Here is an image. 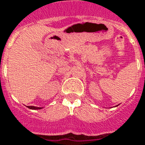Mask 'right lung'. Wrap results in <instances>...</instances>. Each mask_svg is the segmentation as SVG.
Instances as JSON below:
<instances>
[{"label":"right lung","mask_w":145,"mask_h":145,"mask_svg":"<svg viewBox=\"0 0 145 145\" xmlns=\"http://www.w3.org/2000/svg\"><path fill=\"white\" fill-rule=\"evenodd\" d=\"M30 109H33V110H38V109H41L42 108H37V107H34V106H27Z\"/></svg>","instance_id":"1"}]
</instances>
